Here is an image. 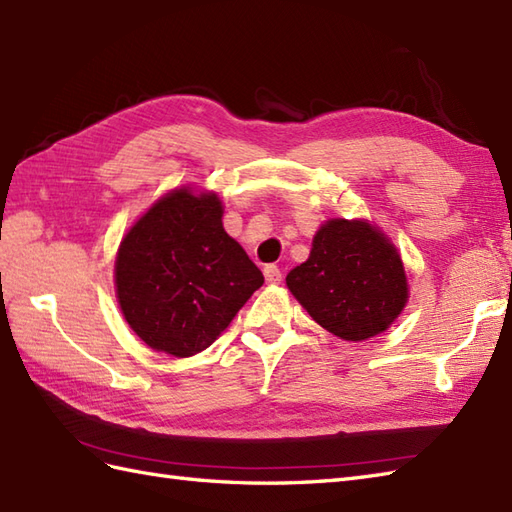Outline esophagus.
I'll return each mask as SVG.
<instances>
[{"mask_svg":"<svg viewBox=\"0 0 512 512\" xmlns=\"http://www.w3.org/2000/svg\"><path fill=\"white\" fill-rule=\"evenodd\" d=\"M265 280H267L269 284H278V282L282 280L280 267H278V265H267V267H265Z\"/></svg>","mask_w":512,"mask_h":512,"instance_id":"34e87169","label":"esophagus"}]
</instances>
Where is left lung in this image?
Here are the masks:
<instances>
[{
    "label": "left lung",
    "instance_id": "left-lung-1",
    "mask_svg": "<svg viewBox=\"0 0 512 512\" xmlns=\"http://www.w3.org/2000/svg\"><path fill=\"white\" fill-rule=\"evenodd\" d=\"M286 286L321 328L345 341L384 332L408 299L400 254L365 221L321 226L308 260L289 271Z\"/></svg>",
    "mask_w": 512,
    "mask_h": 512
}]
</instances>
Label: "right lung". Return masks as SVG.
<instances>
[{
    "mask_svg": "<svg viewBox=\"0 0 512 512\" xmlns=\"http://www.w3.org/2000/svg\"><path fill=\"white\" fill-rule=\"evenodd\" d=\"M215 193L165 195L121 241L115 284L130 328L186 358L213 345L265 278L221 223Z\"/></svg>",
    "mask_w": 512,
    "mask_h": 512,
    "instance_id": "1",
    "label": "right lung"
}]
</instances>
